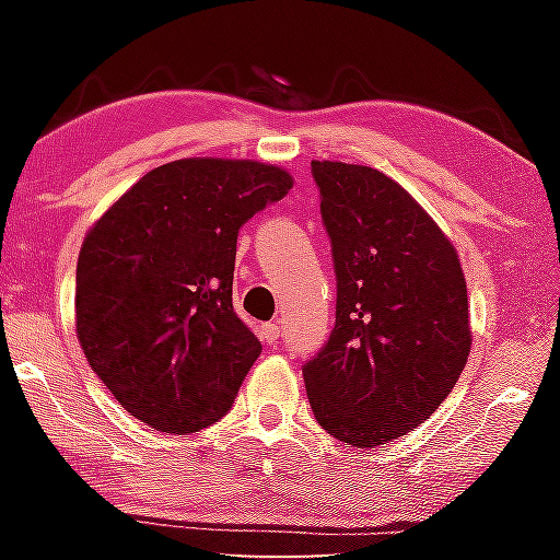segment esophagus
<instances>
[{
    "label": "esophagus",
    "mask_w": 560,
    "mask_h": 560,
    "mask_svg": "<svg viewBox=\"0 0 560 560\" xmlns=\"http://www.w3.org/2000/svg\"><path fill=\"white\" fill-rule=\"evenodd\" d=\"M259 336H261L264 343L273 346V343H277V340H279V326L271 324V320H269V324H264V326L259 328Z\"/></svg>",
    "instance_id": "34e87169"
}]
</instances>
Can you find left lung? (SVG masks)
Returning a JSON list of instances; mask_svg holds the SVG:
<instances>
[{
    "label": "left lung",
    "instance_id": "1",
    "mask_svg": "<svg viewBox=\"0 0 560 560\" xmlns=\"http://www.w3.org/2000/svg\"><path fill=\"white\" fill-rule=\"evenodd\" d=\"M334 244L336 328L303 365L320 428L368 450L438 410L471 350L459 254L424 207L368 165L314 160Z\"/></svg>",
    "mask_w": 560,
    "mask_h": 560
}]
</instances>
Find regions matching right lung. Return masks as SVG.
Listing matches in <instances>:
<instances>
[{"instance_id": "1", "label": "right lung", "mask_w": 560, "mask_h": 560, "mask_svg": "<svg viewBox=\"0 0 560 560\" xmlns=\"http://www.w3.org/2000/svg\"><path fill=\"white\" fill-rule=\"evenodd\" d=\"M293 187L259 160L150 170L83 236L75 336L113 397L160 432L214 424L261 353L234 314L236 232Z\"/></svg>"}]
</instances>
